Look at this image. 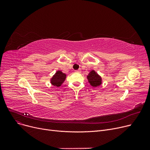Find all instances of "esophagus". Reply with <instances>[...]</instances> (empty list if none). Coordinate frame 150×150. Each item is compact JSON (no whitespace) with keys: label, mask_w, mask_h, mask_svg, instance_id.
<instances>
[{"label":"esophagus","mask_w":150,"mask_h":150,"mask_svg":"<svg viewBox=\"0 0 150 150\" xmlns=\"http://www.w3.org/2000/svg\"><path fill=\"white\" fill-rule=\"evenodd\" d=\"M76 72H78V73H81V69H79V70H75Z\"/></svg>","instance_id":"1"}]
</instances>
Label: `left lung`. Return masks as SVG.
<instances>
[{
  "instance_id": "8db88e82",
  "label": "left lung",
  "mask_w": 150,
  "mask_h": 150,
  "mask_svg": "<svg viewBox=\"0 0 150 150\" xmlns=\"http://www.w3.org/2000/svg\"><path fill=\"white\" fill-rule=\"evenodd\" d=\"M87 79L88 80L89 84L94 88L98 87L102 83L101 77L93 70H91L89 72L87 76Z\"/></svg>"
}]
</instances>
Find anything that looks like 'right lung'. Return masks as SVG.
Instances as JSON below:
<instances>
[{
	"mask_svg": "<svg viewBox=\"0 0 150 150\" xmlns=\"http://www.w3.org/2000/svg\"><path fill=\"white\" fill-rule=\"evenodd\" d=\"M66 78V74L62 72L61 70H58L52 77L50 79V83L55 87H60L62 83L64 82Z\"/></svg>",
	"mask_w": 150,
	"mask_h": 150,
	"instance_id": "right-lung-1",
	"label": "right lung"
}]
</instances>
